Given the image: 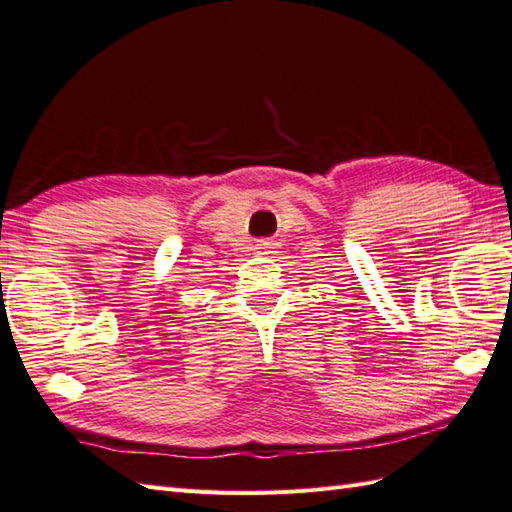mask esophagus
<instances>
[{
    "label": "esophagus",
    "mask_w": 512,
    "mask_h": 512,
    "mask_svg": "<svg viewBox=\"0 0 512 512\" xmlns=\"http://www.w3.org/2000/svg\"><path fill=\"white\" fill-rule=\"evenodd\" d=\"M257 248H259V251H268V248H270V242H259V244H257Z\"/></svg>",
    "instance_id": "34e87169"
}]
</instances>
